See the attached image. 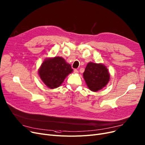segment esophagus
I'll return each instance as SVG.
<instances>
[{"label": "esophagus", "instance_id": "obj_1", "mask_svg": "<svg viewBox=\"0 0 145 145\" xmlns=\"http://www.w3.org/2000/svg\"><path fill=\"white\" fill-rule=\"evenodd\" d=\"M73 72H74V73H76V74H77V73H78V71L77 70V69H74V70L73 71Z\"/></svg>", "mask_w": 145, "mask_h": 145}]
</instances>
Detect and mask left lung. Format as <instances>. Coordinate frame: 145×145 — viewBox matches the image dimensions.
I'll return each instance as SVG.
<instances>
[{"mask_svg": "<svg viewBox=\"0 0 145 145\" xmlns=\"http://www.w3.org/2000/svg\"><path fill=\"white\" fill-rule=\"evenodd\" d=\"M84 78L89 89L97 92L108 83L110 75L107 68L101 63L89 62L83 73Z\"/></svg>", "mask_w": 145, "mask_h": 145, "instance_id": "8db88e82", "label": "left lung"}]
</instances>
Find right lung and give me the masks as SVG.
I'll return each mask as SVG.
<instances>
[{
	"mask_svg": "<svg viewBox=\"0 0 145 145\" xmlns=\"http://www.w3.org/2000/svg\"><path fill=\"white\" fill-rule=\"evenodd\" d=\"M73 72L71 65L61 57L46 59L39 70V76L48 88L54 89L59 87L69 74Z\"/></svg>",
	"mask_w": 145,
	"mask_h": 145,
	"instance_id": "add662e5",
	"label": "right lung"
}]
</instances>
